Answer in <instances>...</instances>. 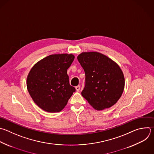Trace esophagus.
I'll return each mask as SVG.
<instances>
[{
  "instance_id": "34e87169",
  "label": "esophagus",
  "mask_w": 154,
  "mask_h": 154,
  "mask_svg": "<svg viewBox=\"0 0 154 154\" xmlns=\"http://www.w3.org/2000/svg\"><path fill=\"white\" fill-rule=\"evenodd\" d=\"M75 89H76V91H77V92H79V91H80V86H75Z\"/></svg>"
}]
</instances>
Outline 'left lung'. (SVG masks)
<instances>
[{
  "mask_svg": "<svg viewBox=\"0 0 154 154\" xmlns=\"http://www.w3.org/2000/svg\"><path fill=\"white\" fill-rule=\"evenodd\" d=\"M77 60L85 73L82 96L96 110L115 105L125 88V78L119 66L97 52L82 53Z\"/></svg>",
  "mask_w": 154,
  "mask_h": 154,
  "instance_id": "1",
  "label": "left lung"
}]
</instances>
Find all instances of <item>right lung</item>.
<instances>
[{
    "mask_svg": "<svg viewBox=\"0 0 154 154\" xmlns=\"http://www.w3.org/2000/svg\"><path fill=\"white\" fill-rule=\"evenodd\" d=\"M72 54H54L37 62L27 77V89L35 103L48 112H58L75 91L69 84L67 70Z\"/></svg>",
    "mask_w": 154,
    "mask_h": 154,
    "instance_id": "right-lung-1",
    "label": "right lung"
}]
</instances>
